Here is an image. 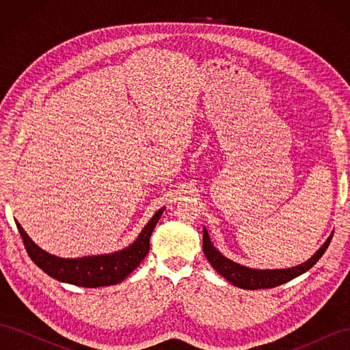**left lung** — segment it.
I'll return each mask as SVG.
<instances>
[{"label":"left lung","instance_id":"left-lung-1","mask_svg":"<svg viewBox=\"0 0 350 350\" xmlns=\"http://www.w3.org/2000/svg\"><path fill=\"white\" fill-rule=\"evenodd\" d=\"M333 234L327 238V241L323 245L317 250V252L311 258L306 260L305 262L299 264V266L289 267V269H251L247 266H242L235 261L226 258L210 241V237L207 234V229L203 228V251L204 256L208 260V262L213 266V269L224 276L229 283H232L237 288L241 289H269L276 288L279 284H283L295 278L301 276L302 273L308 271L314 264L321 258L323 254L325 252L328 243L332 241Z\"/></svg>","mask_w":350,"mask_h":350}]
</instances>
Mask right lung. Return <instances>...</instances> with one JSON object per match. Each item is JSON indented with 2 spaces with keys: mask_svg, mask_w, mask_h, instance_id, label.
<instances>
[{
  "mask_svg": "<svg viewBox=\"0 0 350 350\" xmlns=\"http://www.w3.org/2000/svg\"><path fill=\"white\" fill-rule=\"evenodd\" d=\"M163 210L165 207L156 211L140 232V235L129 247L111 254H99V256H86L79 258L52 256L31 241L17 220L16 225L23 238L29 257L51 278L62 283L81 286V288H100V286H111L122 282L131 271L139 267V264L149 252L152 232L161 219Z\"/></svg>",
  "mask_w": 350,
  "mask_h": 350,
  "instance_id": "1",
  "label": "right lung"
}]
</instances>
